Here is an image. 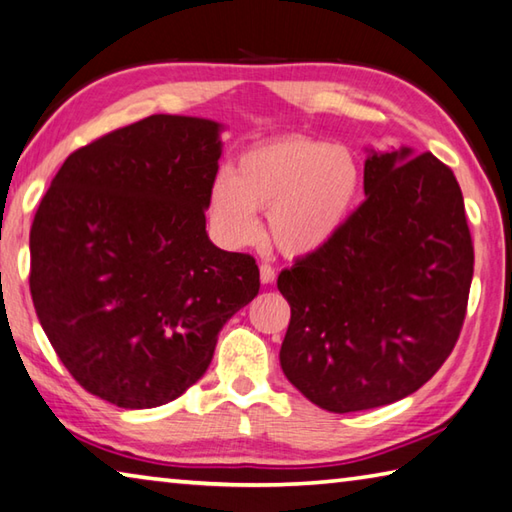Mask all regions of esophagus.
Returning <instances> with one entry per match:
<instances>
[{
    "mask_svg": "<svg viewBox=\"0 0 512 512\" xmlns=\"http://www.w3.org/2000/svg\"><path fill=\"white\" fill-rule=\"evenodd\" d=\"M274 279H276V272H274V267L272 265H261V283H274Z\"/></svg>",
    "mask_w": 512,
    "mask_h": 512,
    "instance_id": "1",
    "label": "esophagus"
}]
</instances>
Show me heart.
I'll return each instance as SVG.
<instances>
[{
    "label": "heart",
    "instance_id": "1",
    "mask_svg": "<svg viewBox=\"0 0 512 512\" xmlns=\"http://www.w3.org/2000/svg\"><path fill=\"white\" fill-rule=\"evenodd\" d=\"M362 184L360 159L351 148L315 137H283L245 150L233 175L215 177L206 209L224 245L256 242V211H267L274 245L288 256H308L346 229Z\"/></svg>",
    "mask_w": 512,
    "mask_h": 512
}]
</instances>
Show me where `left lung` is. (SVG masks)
Instances as JSON below:
<instances>
[{
	"label": "left lung",
	"mask_w": 512,
	"mask_h": 512,
	"mask_svg": "<svg viewBox=\"0 0 512 512\" xmlns=\"http://www.w3.org/2000/svg\"><path fill=\"white\" fill-rule=\"evenodd\" d=\"M364 195L324 249L279 274L281 369L335 414L402 400L459 339L474 272L461 186L432 152L366 148Z\"/></svg>",
	"instance_id": "1"
}]
</instances>
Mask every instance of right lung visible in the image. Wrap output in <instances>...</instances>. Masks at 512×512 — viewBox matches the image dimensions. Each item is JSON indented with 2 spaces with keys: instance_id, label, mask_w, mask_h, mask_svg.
Segmentation results:
<instances>
[{
  "instance_id": "obj_1",
  "label": "right lung",
  "mask_w": 512,
  "mask_h": 512,
  "mask_svg": "<svg viewBox=\"0 0 512 512\" xmlns=\"http://www.w3.org/2000/svg\"><path fill=\"white\" fill-rule=\"evenodd\" d=\"M224 125L152 114L65 159L31 227V297L80 387L123 409L202 378L222 326L261 288L206 233Z\"/></svg>"
}]
</instances>
